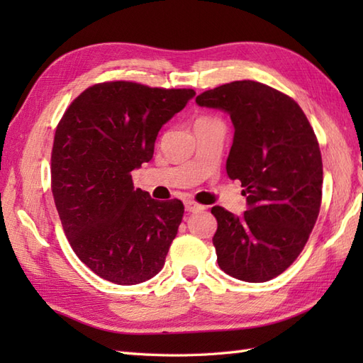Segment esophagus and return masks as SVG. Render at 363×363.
Returning a JSON list of instances; mask_svg holds the SVG:
<instances>
[{
	"label": "esophagus",
	"mask_w": 363,
	"mask_h": 363,
	"mask_svg": "<svg viewBox=\"0 0 363 363\" xmlns=\"http://www.w3.org/2000/svg\"><path fill=\"white\" fill-rule=\"evenodd\" d=\"M184 206H186V211H187V212H201V211L206 209L204 206L198 204V203H195V201H191V199H189V201L184 203Z\"/></svg>",
	"instance_id": "obj_1"
}]
</instances>
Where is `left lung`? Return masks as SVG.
I'll use <instances>...</instances> for the list:
<instances>
[{"instance_id":"8db88e82","label":"left lung","mask_w":363,"mask_h":363,"mask_svg":"<svg viewBox=\"0 0 363 363\" xmlns=\"http://www.w3.org/2000/svg\"><path fill=\"white\" fill-rule=\"evenodd\" d=\"M196 104L229 113L234 140L226 172L242 182L248 206L242 217L212 207L218 265L240 281L273 279L299 256L318 218L323 162L317 137L290 96L256 81L207 90Z\"/></svg>"}]
</instances>
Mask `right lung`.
<instances>
[{
  "instance_id": "add662e5",
  "label": "right lung",
  "mask_w": 363,
  "mask_h": 363,
  "mask_svg": "<svg viewBox=\"0 0 363 363\" xmlns=\"http://www.w3.org/2000/svg\"><path fill=\"white\" fill-rule=\"evenodd\" d=\"M196 94L115 81L89 87L54 135L51 189L76 256L118 285L156 276L184 215L179 199L156 201L130 172L150 162L160 128Z\"/></svg>"
}]
</instances>
